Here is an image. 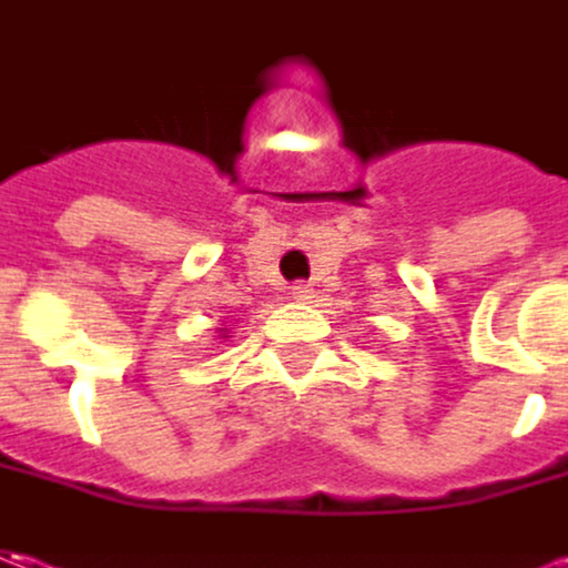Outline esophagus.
I'll return each instance as SVG.
<instances>
[{
	"mask_svg": "<svg viewBox=\"0 0 568 568\" xmlns=\"http://www.w3.org/2000/svg\"><path fill=\"white\" fill-rule=\"evenodd\" d=\"M288 295L295 297V301H304V304H307L310 297H313V288H310V285H304V283H295V285H292V292H288Z\"/></svg>",
	"mask_w": 568,
	"mask_h": 568,
	"instance_id": "obj_1",
	"label": "esophagus"
}]
</instances>
